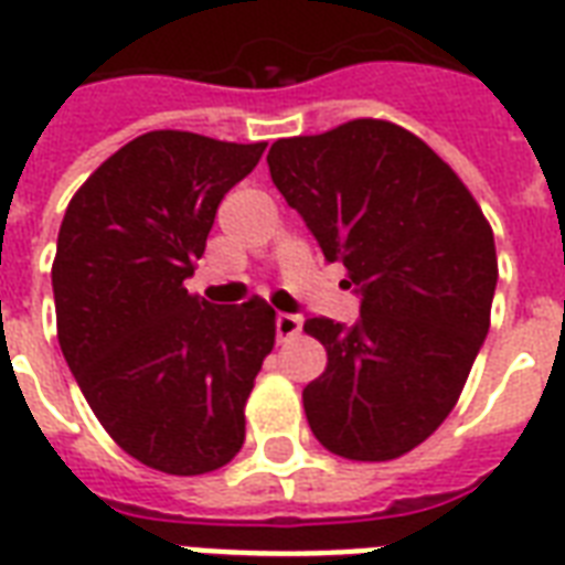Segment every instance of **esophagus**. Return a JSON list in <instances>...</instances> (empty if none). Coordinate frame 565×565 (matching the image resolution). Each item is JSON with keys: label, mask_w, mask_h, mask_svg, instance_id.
Here are the masks:
<instances>
[{"label": "esophagus", "mask_w": 565, "mask_h": 565, "mask_svg": "<svg viewBox=\"0 0 565 565\" xmlns=\"http://www.w3.org/2000/svg\"><path fill=\"white\" fill-rule=\"evenodd\" d=\"M275 329H278V338L281 340L296 338L301 331V317H296V313H278L275 317Z\"/></svg>", "instance_id": "34e87169"}]
</instances>
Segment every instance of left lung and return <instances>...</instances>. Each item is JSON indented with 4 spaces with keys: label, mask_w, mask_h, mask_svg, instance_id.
Listing matches in <instances>:
<instances>
[{
    "label": "left lung",
    "mask_w": 565,
    "mask_h": 565,
    "mask_svg": "<svg viewBox=\"0 0 565 565\" xmlns=\"http://www.w3.org/2000/svg\"><path fill=\"white\" fill-rule=\"evenodd\" d=\"M266 162L361 292L352 326L305 320L329 355L301 391L311 433L343 459H397L445 424L489 334L492 225L454 168L391 120L278 139Z\"/></svg>",
    "instance_id": "obj_1"
}]
</instances>
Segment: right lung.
<instances>
[{
  "instance_id": "obj_1",
  "label": "right lung",
  "mask_w": 565,
  "mask_h": 565,
  "mask_svg": "<svg viewBox=\"0 0 565 565\" xmlns=\"http://www.w3.org/2000/svg\"><path fill=\"white\" fill-rule=\"evenodd\" d=\"M266 141L153 129L111 153L67 204L53 292L58 343L111 441L195 477L245 441V403L275 347L264 299L210 305L183 287L215 210Z\"/></svg>"
}]
</instances>
